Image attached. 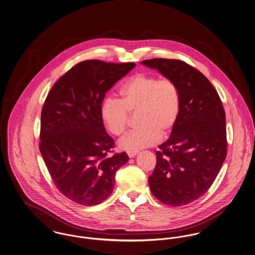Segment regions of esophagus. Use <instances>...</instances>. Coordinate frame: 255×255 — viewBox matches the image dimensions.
<instances>
[{"mask_svg":"<svg viewBox=\"0 0 255 255\" xmlns=\"http://www.w3.org/2000/svg\"><path fill=\"white\" fill-rule=\"evenodd\" d=\"M137 151H128L127 152V155L129 156V158H133V157H135L136 155H137Z\"/></svg>","mask_w":255,"mask_h":255,"instance_id":"1","label":"esophagus"}]
</instances>
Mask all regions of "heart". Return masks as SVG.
Instances as JSON below:
<instances>
[{"label": "heart", "mask_w": 255, "mask_h": 255, "mask_svg": "<svg viewBox=\"0 0 255 255\" xmlns=\"http://www.w3.org/2000/svg\"><path fill=\"white\" fill-rule=\"evenodd\" d=\"M119 96L120 99L107 97L101 103L100 118L105 128L114 135H121L127 128L129 114L136 112L140 126L122 138V150L137 151L157 144L161 133H169L179 118L180 91L168 78L136 73L122 83Z\"/></svg>", "instance_id": "b5f03b06"}]
</instances>
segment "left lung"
Wrapping results in <instances>:
<instances>
[{
    "label": "left lung",
    "instance_id": "left-lung-1",
    "mask_svg": "<svg viewBox=\"0 0 255 255\" xmlns=\"http://www.w3.org/2000/svg\"><path fill=\"white\" fill-rule=\"evenodd\" d=\"M141 64L173 80L180 91L179 118L169 138L158 146L148 182L161 203L184 206L206 193L226 159L225 110L209 80L185 62L156 58Z\"/></svg>",
    "mask_w": 255,
    "mask_h": 255
}]
</instances>
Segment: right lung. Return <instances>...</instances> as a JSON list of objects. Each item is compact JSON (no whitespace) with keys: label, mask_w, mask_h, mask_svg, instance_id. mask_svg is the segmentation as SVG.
<instances>
[{"label":"right lung","mask_w":255,"mask_h":255,"mask_svg":"<svg viewBox=\"0 0 255 255\" xmlns=\"http://www.w3.org/2000/svg\"><path fill=\"white\" fill-rule=\"evenodd\" d=\"M135 67L88 60L78 63L53 85L41 114L40 152L62 194L96 206L113 192L116 172L129 157H109L115 141L100 118L106 93Z\"/></svg>","instance_id":"add662e5"}]
</instances>
